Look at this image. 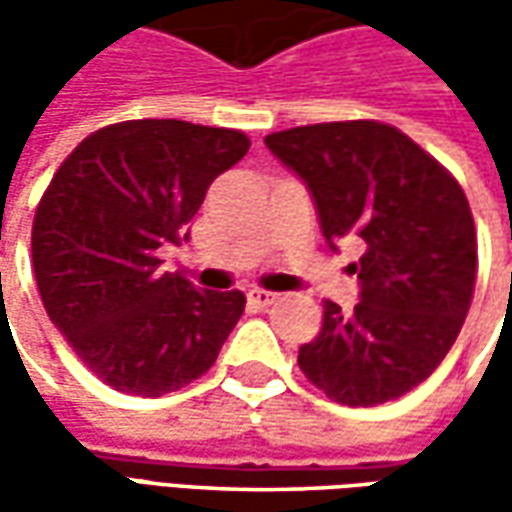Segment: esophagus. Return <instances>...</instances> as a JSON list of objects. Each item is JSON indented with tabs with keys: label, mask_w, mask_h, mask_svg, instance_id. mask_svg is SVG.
Wrapping results in <instances>:
<instances>
[{
	"label": "esophagus",
	"mask_w": 512,
	"mask_h": 512,
	"mask_svg": "<svg viewBox=\"0 0 512 512\" xmlns=\"http://www.w3.org/2000/svg\"><path fill=\"white\" fill-rule=\"evenodd\" d=\"M247 299H250V305H256V307H270L279 296L273 293V290H262V287H253L250 293H247Z\"/></svg>",
	"instance_id": "34e87169"
}]
</instances>
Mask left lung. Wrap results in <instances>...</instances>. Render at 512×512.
<instances>
[{
    "label": "left lung",
    "mask_w": 512,
    "mask_h": 512,
    "mask_svg": "<svg viewBox=\"0 0 512 512\" xmlns=\"http://www.w3.org/2000/svg\"><path fill=\"white\" fill-rule=\"evenodd\" d=\"M310 190L327 245L359 239V305L325 302L299 367L333 402L373 407L422 384L453 347L476 287V225L462 185L402 130L373 119L265 136Z\"/></svg>",
    "instance_id": "left-lung-1"
}]
</instances>
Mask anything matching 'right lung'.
I'll return each mask as SVG.
<instances>
[{"instance_id":"1","label":"right lung","mask_w":512,"mask_h":512,"mask_svg":"<svg viewBox=\"0 0 512 512\" xmlns=\"http://www.w3.org/2000/svg\"><path fill=\"white\" fill-rule=\"evenodd\" d=\"M247 148L242 130L130 119L90 133L50 179L30 236L39 296L113 390L156 399L196 382L242 319V290H196L159 256Z\"/></svg>"}]
</instances>
